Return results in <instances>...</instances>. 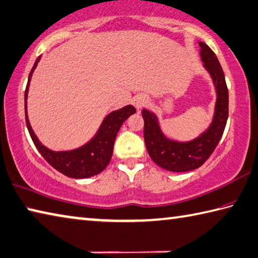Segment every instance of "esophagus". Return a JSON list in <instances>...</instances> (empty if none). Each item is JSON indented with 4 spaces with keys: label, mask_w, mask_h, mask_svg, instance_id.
<instances>
[{
    "label": "esophagus",
    "mask_w": 258,
    "mask_h": 258,
    "mask_svg": "<svg viewBox=\"0 0 258 258\" xmlns=\"http://www.w3.org/2000/svg\"><path fill=\"white\" fill-rule=\"evenodd\" d=\"M147 103H148V99H147V96L144 94H139L134 99V105L138 111H140L144 108V106L147 105Z\"/></svg>",
    "instance_id": "1"
}]
</instances>
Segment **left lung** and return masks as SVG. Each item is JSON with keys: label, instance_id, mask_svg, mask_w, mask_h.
Wrapping results in <instances>:
<instances>
[{"label": "left lung", "instance_id": "obj_1", "mask_svg": "<svg viewBox=\"0 0 258 258\" xmlns=\"http://www.w3.org/2000/svg\"><path fill=\"white\" fill-rule=\"evenodd\" d=\"M199 45L201 47L202 61L210 73L217 90L215 116L206 133L192 142H173L162 134L154 113L146 109L142 111L145 121L144 138L149 156L158 166L171 172H188L202 166L219 144L229 112V95L220 62L207 43L199 42Z\"/></svg>", "mask_w": 258, "mask_h": 258}]
</instances>
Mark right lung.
<instances>
[{
  "label": "right lung",
  "mask_w": 258,
  "mask_h": 258,
  "mask_svg": "<svg viewBox=\"0 0 258 258\" xmlns=\"http://www.w3.org/2000/svg\"><path fill=\"white\" fill-rule=\"evenodd\" d=\"M40 60V56L33 65L32 70L29 74L28 84L24 92V111H26V123L31 136L33 144L38 149V152L42 155L51 166L58 172L73 178H86L94 176L101 173L108 166L113 153V145L116 135L121 125L127 120L131 114L136 112L135 106L127 105L124 108L113 111L109 115H106L103 122L101 124L99 133L91 140L89 144L84 145L79 149L71 150V152H52L41 145L30 125L27 114V96L29 83H30L31 75L35 71L38 61Z\"/></svg>",
  "instance_id": "1"
}]
</instances>
